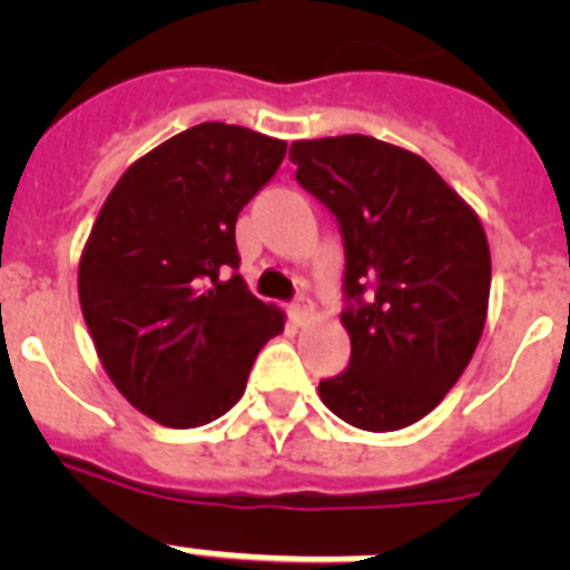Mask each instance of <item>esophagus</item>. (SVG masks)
Instances as JSON below:
<instances>
[{"instance_id": "1", "label": "esophagus", "mask_w": 570, "mask_h": 570, "mask_svg": "<svg viewBox=\"0 0 570 570\" xmlns=\"http://www.w3.org/2000/svg\"><path fill=\"white\" fill-rule=\"evenodd\" d=\"M291 311H294L296 322H305V320H311V314H314V302H311V296L299 294L294 299V305H291Z\"/></svg>"}]
</instances>
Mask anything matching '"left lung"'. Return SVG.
<instances>
[{
  "label": "left lung",
  "instance_id": "obj_1",
  "mask_svg": "<svg viewBox=\"0 0 570 570\" xmlns=\"http://www.w3.org/2000/svg\"><path fill=\"white\" fill-rule=\"evenodd\" d=\"M296 183L340 225L351 360L322 402L362 431L434 411L471 362L491 291L480 219L422 156L374 136L291 145Z\"/></svg>",
  "mask_w": 570,
  "mask_h": 570
}]
</instances>
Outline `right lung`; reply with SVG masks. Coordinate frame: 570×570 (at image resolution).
Listing matches in <instances>:
<instances>
[{
  "mask_svg": "<svg viewBox=\"0 0 570 570\" xmlns=\"http://www.w3.org/2000/svg\"><path fill=\"white\" fill-rule=\"evenodd\" d=\"M288 145L203 122L130 165L79 262V302L119 394L168 428H199L245 394L282 314L239 271L236 216Z\"/></svg>",
  "mask_w": 570,
  "mask_h": 570,
  "instance_id": "add662e5",
  "label": "right lung"
}]
</instances>
